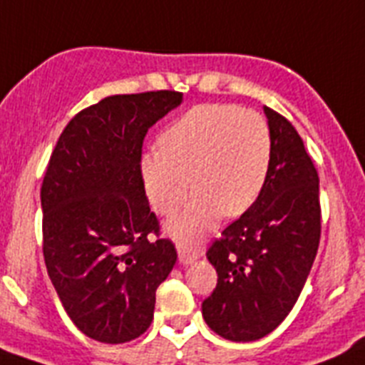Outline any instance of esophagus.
<instances>
[{"instance_id":"34e87169","label":"esophagus","mask_w":365,"mask_h":365,"mask_svg":"<svg viewBox=\"0 0 365 365\" xmlns=\"http://www.w3.org/2000/svg\"><path fill=\"white\" fill-rule=\"evenodd\" d=\"M178 255H180V262H182L183 266L192 264V262L198 259V253H196L195 250L185 248V246H178Z\"/></svg>"}]
</instances>
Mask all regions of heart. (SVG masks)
Masks as SVG:
<instances>
[{
    "mask_svg": "<svg viewBox=\"0 0 365 365\" xmlns=\"http://www.w3.org/2000/svg\"><path fill=\"white\" fill-rule=\"evenodd\" d=\"M160 148L141 158V180L152 207L173 215L196 192L183 213L167 224L180 244H195L218 217H239L262 192L272 161L264 117L233 104H198L174 119L160 135Z\"/></svg>",
    "mask_w": 365,
    "mask_h": 365,
    "instance_id": "heart-1",
    "label": "heart"
}]
</instances>
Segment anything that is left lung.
Here are the masks:
<instances>
[{
    "mask_svg": "<svg viewBox=\"0 0 365 365\" xmlns=\"http://www.w3.org/2000/svg\"><path fill=\"white\" fill-rule=\"evenodd\" d=\"M268 178L255 204L207 250L217 288L202 303L211 331L231 341L270 334L296 305L322 233L319 178L292 123L264 106Z\"/></svg>",
    "mask_w": 365,
    "mask_h": 365,
    "instance_id": "1",
    "label": "left lung"
}]
</instances>
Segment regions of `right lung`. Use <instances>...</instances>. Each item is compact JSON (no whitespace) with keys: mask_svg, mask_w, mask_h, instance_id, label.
<instances>
[{"mask_svg":"<svg viewBox=\"0 0 365 365\" xmlns=\"http://www.w3.org/2000/svg\"><path fill=\"white\" fill-rule=\"evenodd\" d=\"M182 104L178 91L112 95L73 117L43 176V259L66 312L103 344L143 334L176 248L160 235L141 180L148 128Z\"/></svg>","mask_w":365,"mask_h":365,"instance_id":"1","label":"right lung"}]
</instances>
